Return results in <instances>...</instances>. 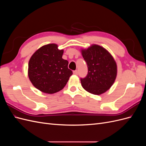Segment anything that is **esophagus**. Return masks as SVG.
Returning a JSON list of instances; mask_svg holds the SVG:
<instances>
[{
	"label": "esophagus",
	"mask_w": 146,
	"mask_h": 146,
	"mask_svg": "<svg viewBox=\"0 0 146 146\" xmlns=\"http://www.w3.org/2000/svg\"><path fill=\"white\" fill-rule=\"evenodd\" d=\"M73 74L74 75H77L78 74V70H74V71H73Z\"/></svg>",
	"instance_id": "obj_1"
}]
</instances>
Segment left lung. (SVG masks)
I'll list each match as a JSON object with an SVG mask.
<instances>
[{
  "mask_svg": "<svg viewBox=\"0 0 146 146\" xmlns=\"http://www.w3.org/2000/svg\"><path fill=\"white\" fill-rule=\"evenodd\" d=\"M81 52L88 70L86 77L80 79L82 87L92 94L104 93L116 80L117 70L115 60L107 50L97 44L82 48Z\"/></svg>",
  "mask_w": 146,
  "mask_h": 146,
  "instance_id": "1",
  "label": "left lung"
}]
</instances>
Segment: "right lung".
I'll return each instance as SVG.
<instances>
[{
  "label": "right lung",
  "mask_w": 146,
  "mask_h": 146,
  "mask_svg": "<svg viewBox=\"0 0 146 146\" xmlns=\"http://www.w3.org/2000/svg\"><path fill=\"white\" fill-rule=\"evenodd\" d=\"M56 44L41 47L31 56L28 76L33 85L47 94H54L66 86L72 71L68 61L62 58L64 50Z\"/></svg>",
  "instance_id": "right-lung-1"
}]
</instances>
